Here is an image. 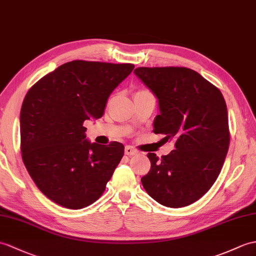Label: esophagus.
I'll use <instances>...</instances> for the list:
<instances>
[{
	"mask_svg": "<svg viewBox=\"0 0 256 256\" xmlns=\"http://www.w3.org/2000/svg\"><path fill=\"white\" fill-rule=\"evenodd\" d=\"M124 152H126V155H128V156H133L138 154V150H136L135 148H133L132 146H126V150H124Z\"/></svg>",
	"mask_w": 256,
	"mask_h": 256,
	"instance_id": "1",
	"label": "esophagus"
}]
</instances>
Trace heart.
Returning a JSON list of instances; mask_svg holds the SVG:
<instances>
[{"label":"heart","mask_w":256,"mask_h":256,"mask_svg":"<svg viewBox=\"0 0 256 256\" xmlns=\"http://www.w3.org/2000/svg\"><path fill=\"white\" fill-rule=\"evenodd\" d=\"M140 92H145V90H140Z\"/></svg>","instance_id":"obj_1"}]
</instances>
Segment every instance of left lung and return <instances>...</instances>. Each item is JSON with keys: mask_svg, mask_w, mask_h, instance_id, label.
<instances>
[{"mask_svg": "<svg viewBox=\"0 0 256 256\" xmlns=\"http://www.w3.org/2000/svg\"><path fill=\"white\" fill-rule=\"evenodd\" d=\"M135 75L158 99L154 133L174 140V150L158 158L142 178L145 191L172 208L200 200L220 174L228 152V112L220 90L186 68H138Z\"/></svg>", "mask_w": 256, "mask_h": 256, "instance_id": "8db88e82", "label": "left lung"}]
</instances>
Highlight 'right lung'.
Segmentation results:
<instances>
[{"mask_svg":"<svg viewBox=\"0 0 256 256\" xmlns=\"http://www.w3.org/2000/svg\"><path fill=\"white\" fill-rule=\"evenodd\" d=\"M133 64L75 60L29 89L20 110L24 164L48 198L70 210L96 202L124 155L121 142L86 140L84 122L104 116L111 92Z\"/></svg>","mask_w":256,"mask_h":256,"instance_id":"right-lung-1","label":"right lung"}]
</instances>
